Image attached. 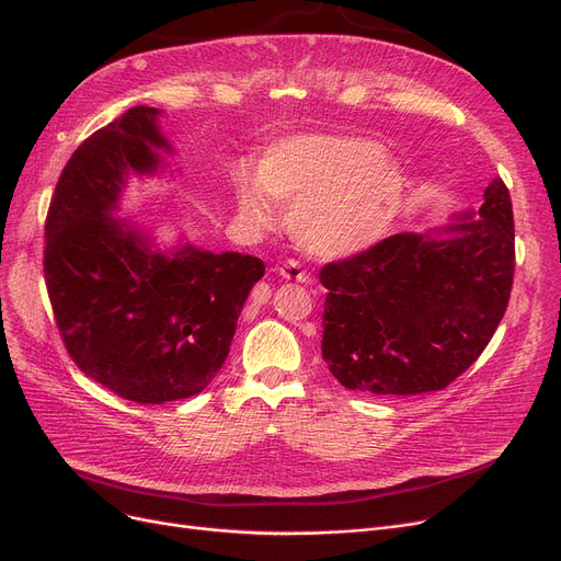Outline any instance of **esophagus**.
Returning <instances> with one entry per match:
<instances>
[{
  "label": "esophagus",
  "mask_w": 561,
  "mask_h": 561,
  "mask_svg": "<svg viewBox=\"0 0 561 561\" xmlns=\"http://www.w3.org/2000/svg\"><path fill=\"white\" fill-rule=\"evenodd\" d=\"M277 271H279V275H282L284 279H293V282H309L307 271H302V265H300L296 259H288V261H284Z\"/></svg>",
  "instance_id": "34e87169"
}]
</instances>
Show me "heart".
Returning a JSON list of instances; mask_svg holds the SVG:
<instances>
[{"label": "heart", "instance_id": "heart-1", "mask_svg": "<svg viewBox=\"0 0 561 561\" xmlns=\"http://www.w3.org/2000/svg\"><path fill=\"white\" fill-rule=\"evenodd\" d=\"M407 176L396 157L366 138L302 134L282 138L256 159V182L239 170L233 193L241 216L271 227L289 204L296 243L318 256L366 250L391 227Z\"/></svg>", "mask_w": 561, "mask_h": 561}]
</instances>
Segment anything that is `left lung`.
<instances>
[{"label":"left lung","mask_w":561,"mask_h":561,"mask_svg":"<svg viewBox=\"0 0 561 561\" xmlns=\"http://www.w3.org/2000/svg\"><path fill=\"white\" fill-rule=\"evenodd\" d=\"M434 233H393L322 265V359L350 391L416 396L446 389L489 345L510 305L514 214L493 180L478 216Z\"/></svg>","instance_id":"8db88e82"}]
</instances>
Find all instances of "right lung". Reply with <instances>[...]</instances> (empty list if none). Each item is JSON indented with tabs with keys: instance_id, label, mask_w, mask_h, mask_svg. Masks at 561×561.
I'll return each instance as SVG.
<instances>
[{
	"instance_id": "1",
	"label": "right lung",
	"mask_w": 561,
	"mask_h": 561,
	"mask_svg": "<svg viewBox=\"0 0 561 561\" xmlns=\"http://www.w3.org/2000/svg\"><path fill=\"white\" fill-rule=\"evenodd\" d=\"M159 108L134 106L88 136L58 176L45 220V284L83 375L138 404L197 396L222 368L261 259L182 245L159 252L111 214L129 174H154Z\"/></svg>"
}]
</instances>
